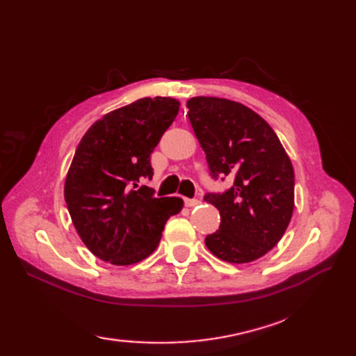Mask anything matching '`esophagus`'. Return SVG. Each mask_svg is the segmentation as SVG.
Here are the masks:
<instances>
[{
    "label": "esophagus",
    "instance_id": "34e87169",
    "mask_svg": "<svg viewBox=\"0 0 356 356\" xmlns=\"http://www.w3.org/2000/svg\"><path fill=\"white\" fill-rule=\"evenodd\" d=\"M184 203H186L187 208H193V207H197L200 200H197V199H184Z\"/></svg>",
    "mask_w": 356,
    "mask_h": 356
}]
</instances>
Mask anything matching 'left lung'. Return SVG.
<instances>
[{
	"label": "left lung",
	"instance_id": "1",
	"mask_svg": "<svg viewBox=\"0 0 356 356\" xmlns=\"http://www.w3.org/2000/svg\"><path fill=\"white\" fill-rule=\"evenodd\" d=\"M188 118L207 154L209 175L233 184L207 193L220 211V229L208 234V250L227 263H251L282 239L294 211V169L266 120L248 106L197 96Z\"/></svg>",
	"mask_w": 356,
	"mask_h": 356
}]
</instances>
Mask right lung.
Listing matches in <instances>:
<instances>
[{
  "label": "right lung",
  "mask_w": 356,
  "mask_h": 356,
  "mask_svg": "<svg viewBox=\"0 0 356 356\" xmlns=\"http://www.w3.org/2000/svg\"><path fill=\"white\" fill-rule=\"evenodd\" d=\"M179 102L143 98L95 122L75 149L65 202L90 252L115 266L152 254L165 224L182 209L179 197H154L152 153L175 120Z\"/></svg>",
  "instance_id": "obj_1"
}]
</instances>
